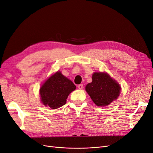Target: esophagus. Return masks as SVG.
<instances>
[{"label":"esophagus","mask_w":153,"mask_h":153,"mask_svg":"<svg viewBox=\"0 0 153 153\" xmlns=\"http://www.w3.org/2000/svg\"><path fill=\"white\" fill-rule=\"evenodd\" d=\"M78 88H79V89H82L83 88V85L82 84H80V85H78Z\"/></svg>","instance_id":"obj_1"}]
</instances>
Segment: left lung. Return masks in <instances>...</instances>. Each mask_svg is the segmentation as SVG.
<instances>
[{"label": "left lung", "mask_w": 153, "mask_h": 153, "mask_svg": "<svg viewBox=\"0 0 153 153\" xmlns=\"http://www.w3.org/2000/svg\"><path fill=\"white\" fill-rule=\"evenodd\" d=\"M87 92L97 106H106L119 97L120 87L106 73H95L92 82L85 87Z\"/></svg>", "instance_id": "left-lung-1"}]
</instances>
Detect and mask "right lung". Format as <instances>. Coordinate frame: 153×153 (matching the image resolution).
Returning <instances> with one entry per match:
<instances>
[{
  "label": "right lung",
  "instance_id": "1",
  "mask_svg": "<svg viewBox=\"0 0 153 153\" xmlns=\"http://www.w3.org/2000/svg\"><path fill=\"white\" fill-rule=\"evenodd\" d=\"M76 86L60 71L49 78L40 88L42 103L53 109L64 105L66 99Z\"/></svg>",
  "mask_w": 153,
  "mask_h": 153
}]
</instances>
